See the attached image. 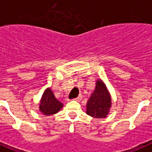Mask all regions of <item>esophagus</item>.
I'll list each match as a JSON object with an SVG mask.
<instances>
[{
	"mask_svg": "<svg viewBox=\"0 0 152 152\" xmlns=\"http://www.w3.org/2000/svg\"><path fill=\"white\" fill-rule=\"evenodd\" d=\"M81 96H79L78 97L75 98V99L74 100H75V101H77V102H80V101H81Z\"/></svg>",
	"mask_w": 152,
	"mask_h": 152,
	"instance_id": "1",
	"label": "esophagus"
}]
</instances>
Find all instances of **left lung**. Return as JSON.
Segmentation results:
<instances>
[{
	"instance_id": "obj_1",
	"label": "left lung",
	"mask_w": 152,
	"mask_h": 152,
	"mask_svg": "<svg viewBox=\"0 0 152 152\" xmlns=\"http://www.w3.org/2000/svg\"><path fill=\"white\" fill-rule=\"evenodd\" d=\"M111 105V96L106 85L102 80H97L95 90L87 102L86 113L94 118H106Z\"/></svg>"
}]
</instances>
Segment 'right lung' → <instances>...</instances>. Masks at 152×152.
Returning <instances> with one entry per match:
<instances>
[{
    "label": "right lung",
    "instance_id": "right-lung-1",
    "mask_svg": "<svg viewBox=\"0 0 152 152\" xmlns=\"http://www.w3.org/2000/svg\"><path fill=\"white\" fill-rule=\"evenodd\" d=\"M61 102L55 98L54 95L50 88H47L44 91L41 98L39 103L40 112L46 116H50L58 113L63 107Z\"/></svg>",
    "mask_w": 152,
    "mask_h": 152
}]
</instances>
